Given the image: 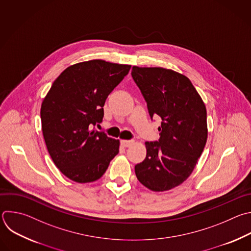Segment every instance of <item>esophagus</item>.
<instances>
[{
  "label": "esophagus",
  "instance_id": "esophagus-1",
  "mask_svg": "<svg viewBox=\"0 0 251 251\" xmlns=\"http://www.w3.org/2000/svg\"><path fill=\"white\" fill-rule=\"evenodd\" d=\"M133 144H134L133 140H121V145L123 147H125V148H128V147H130Z\"/></svg>",
  "mask_w": 251,
  "mask_h": 251
}]
</instances>
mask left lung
<instances>
[{
  "mask_svg": "<svg viewBox=\"0 0 251 251\" xmlns=\"http://www.w3.org/2000/svg\"><path fill=\"white\" fill-rule=\"evenodd\" d=\"M149 114L159 116V139L146 142V158L135 165L138 180L154 192L171 190L192 174L208 137L206 106L190 79L160 67L134 66L131 73Z\"/></svg>",
  "mask_w": 251,
  "mask_h": 251,
  "instance_id": "8db88e82",
  "label": "left lung"
}]
</instances>
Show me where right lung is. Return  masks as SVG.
Masks as SVG:
<instances>
[{"label":"right lung","mask_w":251,"mask_h":251,"mask_svg":"<svg viewBox=\"0 0 251 251\" xmlns=\"http://www.w3.org/2000/svg\"><path fill=\"white\" fill-rule=\"evenodd\" d=\"M130 69L104 60L72 65L44 98L40 117L45 144L55 165L71 180L100 179L119 152V140L91 128L102 121L107 97Z\"/></svg>","instance_id":"add662e5"}]
</instances>
